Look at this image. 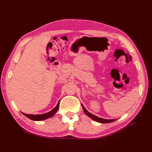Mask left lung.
<instances>
[{
  "mask_svg": "<svg viewBox=\"0 0 152 152\" xmlns=\"http://www.w3.org/2000/svg\"><path fill=\"white\" fill-rule=\"evenodd\" d=\"M82 108H83V110H84V113L87 115V116L89 117L90 118H91L93 120L96 121V122H100V123H110V122H114L115 121H116V119H113V120H112V119H104V118H99L96 115H93L92 113H89L87 111V110L84 107V106L82 104Z\"/></svg>",
  "mask_w": 152,
  "mask_h": 152,
  "instance_id": "obj_1",
  "label": "left lung"
}]
</instances>
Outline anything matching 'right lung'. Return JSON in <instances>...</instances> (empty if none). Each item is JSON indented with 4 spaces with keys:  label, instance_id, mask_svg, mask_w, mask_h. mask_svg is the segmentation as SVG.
<instances>
[{
    "label": "right lung",
    "instance_id": "obj_1",
    "mask_svg": "<svg viewBox=\"0 0 152 152\" xmlns=\"http://www.w3.org/2000/svg\"><path fill=\"white\" fill-rule=\"evenodd\" d=\"M59 102H58V104L56 107H55L54 109H53L51 111L48 112V113H45L44 114H41V115H28V114H25L24 113H22L25 116H26V117H28V118L31 119V120H33V121H42L44 120V119H46L48 118H49L50 117H52L53 115L55 114L58 110L59 108Z\"/></svg>",
    "mask_w": 152,
    "mask_h": 152
}]
</instances>
